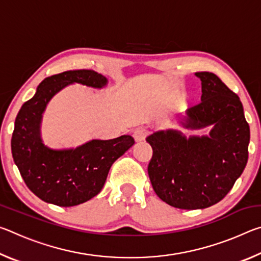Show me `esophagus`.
I'll list each match as a JSON object with an SVG mask.
<instances>
[{"instance_id":"esophagus-1","label":"esophagus","mask_w":261,"mask_h":261,"mask_svg":"<svg viewBox=\"0 0 261 261\" xmlns=\"http://www.w3.org/2000/svg\"><path fill=\"white\" fill-rule=\"evenodd\" d=\"M147 134H148V131L145 129V127H137V129L134 131V138L137 141H141L146 138Z\"/></svg>"}]
</instances>
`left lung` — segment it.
Wrapping results in <instances>:
<instances>
[{
    "instance_id": "left-lung-1",
    "label": "left lung",
    "mask_w": 261,
    "mask_h": 261,
    "mask_svg": "<svg viewBox=\"0 0 261 261\" xmlns=\"http://www.w3.org/2000/svg\"><path fill=\"white\" fill-rule=\"evenodd\" d=\"M196 76L201 81V101L179 123L189 130L212 125L210 135L188 138L166 130L146 138L153 148L147 170L154 191L180 210L206 208L222 200L249 158L250 126L238 95L214 73Z\"/></svg>"
}]
</instances>
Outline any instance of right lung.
Returning <instances> with one entry per match:
<instances>
[{
  "label": "right lung",
  "mask_w": 261,
  "mask_h": 261,
  "mask_svg": "<svg viewBox=\"0 0 261 261\" xmlns=\"http://www.w3.org/2000/svg\"><path fill=\"white\" fill-rule=\"evenodd\" d=\"M107 82L93 70L64 71L43 79L33 98L21 106L11 139L12 158L25 184L41 200L70 207L92 199L103 188L113 163L135 144L127 135L67 149H53L42 143V114L57 92L73 83L102 88Z\"/></svg>",
  "instance_id": "1"
}]
</instances>
